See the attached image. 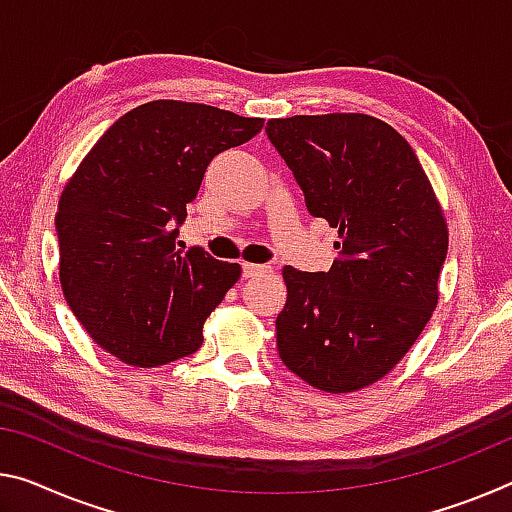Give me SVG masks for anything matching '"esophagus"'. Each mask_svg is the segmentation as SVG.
<instances>
[{
    "label": "esophagus",
    "mask_w": 512,
    "mask_h": 512,
    "mask_svg": "<svg viewBox=\"0 0 512 512\" xmlns=\"http://www.w3.org/2000/svg\"><path fill=\"white\" fill-rule=\"evenodd\" d=\"M269 271V266H262V264H248V262H243L241 264V273H243V278H255V275H259V273H266Z\"/></svg>",
    "instance_id": "1"
}]
</instances>
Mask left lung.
<instances>
[{
    "instance_id": "8db88e82",
    "label": "left lung",
    "mask_w": 512,
    "mask_h": 512,
    "mask_svg": "<svg viewBox=\"0 0 512 512\" xmlns=\"http://www.w3.org/2000/svg\"><path fill=\"white\" fill-rule=\"evenodd\" d=\"M269 141L307 212L337 227L328 273L282 269L275 319L285 367L330 394L387 376L437 305L449 232L410 143L367 113L273 118Z\"/></svg>"
}]
</instances>
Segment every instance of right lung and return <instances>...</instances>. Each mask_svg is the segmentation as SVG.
<instances>
[{"instance_id": "obj_1", "label": "right lung", "mask_w": 512, "mask_h": 512, "mask_svg": "<svg viewBox=\"0 0 512 512\" xmlns=\"http://www.w3.org/2000/svg\"><path fill=\"white\" fill-rule=\"evenodd\" d=\"M207 104L154 100L118 118L86 154L56 212L63 294L97 346L132 367L196 353L241 266L177 250L186 205L216 154L262 132Z\"/></svg>"}]
</instances>
